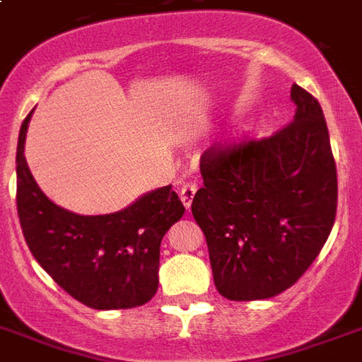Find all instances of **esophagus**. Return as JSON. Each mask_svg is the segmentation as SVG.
Here are the masks:
<instances>
[{
  "instance_id": "esophagus-1",
  "label": "esophagus",
  "mask_w": 362,
  "mask_h": 362,
  "mask_svg": "<svg viewBox=\"0 0 362 362\" xmlns=\"http://www.w3.org/2000/svg\"><path fill=\"white\" fill-rule=\"evenodd\" d=\"M195 192H197V184H195V182H186V184L182 186L180 199L186 209H189V206H192V201H193V197H195Z\"/></svg>"
}]
</instances>
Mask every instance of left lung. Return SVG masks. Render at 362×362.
Here are the masks:
<instances>
[{
  "instance_id": "left-lung-1",
  "label": "left lung",
  "mask_w": 362,
  "mask_h": 362,
  "mask_svg": "<svg viewBox=\"0 0 362 362\" xmlns=\"http://www.w3.org/2000/svg\"><path fill=\"white\" fill-rule=\"evenodd\" d=\"M294 117L262 140L201 157L192 212L205 233L216 291L273 298L313 264L334 226L338 180L321 104L292 85Z\"/></svg>"
}]
</instances>
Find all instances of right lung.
Segmentation results:
<instances>
[{
    "label": "right lung",
    "instance_id": "1",
    "mask_svg": "<svg viewBox=\"0 0 362 362\" xmlns=\"http://www.w3.org/2000/svg\"><path fill=\"white\" fill-rule=\"evenodd\" d=\"M28 114L16 146V211L22 233L52 281L93 310H129L150 302L159 285L163 235L184 214L170 186L140 195L123 211L83 216L41 192L24 157Z\"/></svg>",
    "mask_w": 362,
    "mask_h": 362
}]
</instances>
